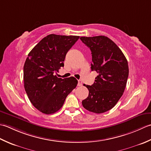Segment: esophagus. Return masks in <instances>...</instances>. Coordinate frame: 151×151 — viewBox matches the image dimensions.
Here are the masks:
<instances>
[{"label":"esophagus","mask_w":151,"mask_h":151,"mask_svg":"<svg viewBox=\"0 0 151 151\" xmlns=\"http://www.w3.org/2000/svg\"><path fill=\"white\" fill-rule=\"evenodd\" d=\"M82 81H81V80H78V86H79V87H80V86H81L82 85Z\"/></svg>","instance_id":"esophagus-1"}]
</instances>
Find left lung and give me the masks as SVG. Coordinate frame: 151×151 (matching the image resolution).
I'll list each match as a JSON object with an SVG mask.
<instances>
[{"label":"left lung","instance_id":"obj_1","mask_svg":"<svg viewBox=\"0 0 151 151\" xmlns=\"http://www.w3.org/2000/svg\"><path fill=\"white\" fill-rule=\"evenodd\" d=\"M80 39L90 48L91 70L98 73L93 85H85L89 93L82 105L91 112H106L116 105L124 93L129 73L128 61L118 46L105 36Z\"/></svg>","mask_w":151,"mask_h":151}]
</instances>
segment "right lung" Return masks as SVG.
I'll use <instances>...</instances> for the list:
<instances>
[{"label":"right lung","mask_w":151,"mask_h":151,"mask_svg":"<svg viewBox=\"0 0 151 151\" xmlns=\"http://www.w3.org/2000/svg\"><path fill=\"white\" fill-rule=\"evenodd\" d=\"M78 36L50 35L35 45L23 67L24 87L30 102L45 114L58 111L78 85L73 77L58 78L55 73L64 66L67 52Z\"/></svg>","instance_id":"obj_1"}]
</instances>
